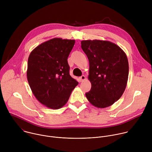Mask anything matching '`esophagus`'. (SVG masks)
Returning <instances> with one entry per match:
<instances>
[{
    "mask_svg": "<svg viewBox=\"0 0 152 152\" xmlns=\"http://www.w3.org/2000/svg\"><path fill=\"white\" fill-rule=\"evenodd\" d=\"M79 79H80V82H82V81H83V80H85L86 79V77H85V76L84 75H82V76H81L79 77Z\"/></svg>",
    "mask_w": 152,
    "mask_h": 152,
    "instance_id": "esophagus-1",
    "label": "esophagus"
}]
</instances>
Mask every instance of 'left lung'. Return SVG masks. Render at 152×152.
Listing matches in <instances>:
<instances>
[{
  "mask_svg": "<svg viewBox=\"0 0 152 152\" xmlns=\"http://www.w3.org/2000/svg\"><path fill=\"white\" fill-rule=\"evenodd\" d=\"M81 48L87 56L91 90L86 93L93 106H110L123 95L128 79L129 63L124 52L114 43L103 40H83Z\"/></svg>",
  "mask_w": 152,
  "mask_h": 152,
  "instance_id": "8db88e82",
  "label": "left lung"
}]
</instances>
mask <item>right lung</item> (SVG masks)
<instances>
[{
    "label": "right lung",
    "instance_id": "right-lung-1",
    "mask_svg": "<svg viewBox=\"0 0 152 152\" xmlns=\"http://www.w3.org/2000/svg\"><path fill=\"white\" fill-rule=\"evenodd\" d=\"M75 39L52 38L41 43L30 53L27 79L37 99L58 110L66 104L78 82L71 77L67 59Z\"/></svg>",
    "mask_w": 152,
    "mask_h": 152
}]
</instances>
